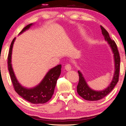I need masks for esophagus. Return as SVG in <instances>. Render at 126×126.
Returning a JSON list of instances; mask_svg holds the SVG:
<instances>
[{
    "mask_svg": "<svg viewBox=\"0 0 126 126\" xmlns=\"http://www.w3.org/2000/svg\"><path fill=\"white\" fill-rule=\"evenodd\" d=\"M65 69L66 71H71V69H72L71 65L69 64H66L65 65Z\"/></svg>",
    "mask_w": 126,
    "mask_h": 126,
    "instance_id": "1",
    "label": "esophagus"
}]
</instances>
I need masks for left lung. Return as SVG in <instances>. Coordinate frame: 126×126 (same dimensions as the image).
<instances>
[{
	"mask_svg": "<svg viewBox=\"0 0 126 126\" xmlns=\"http://www.w3.org/2000/svg\"><path fill=\"white\" fill-rule=\"evenodd\" d=\"M101 28L102 30V34L103 35L104 39L108 42L110 47L111 48L114 57V72L112 82L106 88L102 91H95L93 90L88 86L86 80H85L82 73L78 71L79 74V82L78 86L77 87V92L78 94L83 98L87 100V101H98V100L103 98L107 95H108L114 87L116 86L117 82H118L119 79V67H120V57L117 49V47L114 40H112L110 37L109 34L108 32L101 25Z\"/></svg>",
	"mask_w": 126,
	"mask_h": 126,
	"instance_id": "obj_1",
	"label": "left lung"
}]
</instances>
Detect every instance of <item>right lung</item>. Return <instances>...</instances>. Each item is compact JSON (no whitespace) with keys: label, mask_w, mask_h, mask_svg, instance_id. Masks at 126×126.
<instances>
[{"label":"right lung","mask_w":126,"mask_h":126,"mask_svg":"<svg viewBox=\"0 0 126 126\" xmlns=\"http://www.w3.org/2000/svg\"><path fill=\"white\" fill-rule=\"evenodd\" d=\"M33 25V23L27 25L23 29L19 34H20L27 30L29 29ZM15 40L16 38H14V39L12 40V43L10 44L8 57V70L15 91L20 96L32 103H45L52 98L54 93L57 79L61 74L62 65L59 64L50 69L40 83L37 86L31 88H27L26 87L22 86L17 80L12 65V49Z\"/></svg>","instance_id":"add662e5"}]
</instances>
